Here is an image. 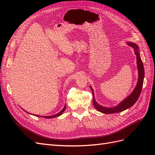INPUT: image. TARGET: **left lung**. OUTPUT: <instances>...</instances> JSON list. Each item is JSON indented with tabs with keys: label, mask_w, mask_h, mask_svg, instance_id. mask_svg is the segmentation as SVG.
<instances>
[{
	"label": "left lung",
	"mask_w": 155,
	"mask_h": 155,
	"mask_svg": "<svg viewBox=\"0 0 155 155\" xmlns=\"http://www.w3.org/2000/svg\"><path fill=\"white\" fill-rule=\"evenodd\" d=\"M126 45L132 47L134 50V52L136 55V59H137V71H138V79L137 82V84L135 87V88L132 91L128 97H126L124 100L122 101L120 103L113 107H105L102 106L100 105L96 102L95 100V96L93 88L92 86H90L91 90L93 94V104L98 111H100L102 113L105 114H112V113H117L123 111L130 108L131 107L133 106L137 100H138L139 97L140 96V94L142 90L143 84V80H144V76H145V71H144V66L143 64V62L141 61V59L140 57V48L137 46V44L132 42H126Z\"/></svg>",
	"instance_id": "8db88e82"
}]
</instances>
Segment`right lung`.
I'll return each instance as SVG.
<instances>
[{
	"label": "right lung",
	"instance_id": "1",
	"mask_svg": "<svg viewBox=\"0 0 155 155\" xmlns=\"http://www.w3.org/2000/svg\"><path fill=\"white\" fill-rule=\"evenodd\" d=\"M65 109H66V105L65 104L64 107L63 108V109L61 110L60 112H59L58 113L54 114V115H51V116H40V115H37V114H33L29 113H28V112L25 111V110L24 109H23V110H24V111H25L27 113H29V114H32V115H34V116H35V117H43V118H56V117H59V116H61V114H63V113L65 111Z\"/></svg>",
	"mask_w": 155,
	"mask_h": 155
}]
</instances>
